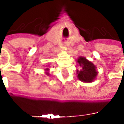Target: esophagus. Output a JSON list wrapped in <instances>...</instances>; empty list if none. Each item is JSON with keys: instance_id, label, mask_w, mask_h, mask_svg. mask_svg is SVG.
I'll use <instances>...</instances> for the list:
<instances>
[{"instance_id": "obj_1", "label": "esophagus", "mask_w": 124, "mask_h": 124, "mask_svg": "<svg viewBox=\"0 0 124 124\" xmlns=\"http://www.w3.org/2000/svg\"><path fill=\"white\" fill-rule=\"evenodd\" d=\"M64 46H65V47H67V44H64Z\"/></svg>"}]
</instances>
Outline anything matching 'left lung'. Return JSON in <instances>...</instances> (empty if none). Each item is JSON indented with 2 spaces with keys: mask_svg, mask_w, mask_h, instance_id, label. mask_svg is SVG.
Wrapping results in <instances>:
<instances>
[{
  "mask_svg": "<svg viewBox=\"0 0 124 124\" xmlns=\"http://www.w3.org/2000/svg\"><path fill=\"white\" fill-rule=\"evenodd\" d=\"M77 62L80 67V70H77L78 79L85 83L93 82L98 75L96 67L93 63L88 61L85 57H80Z\"/></svg>",
  "mask_w": 124,
  "mask_h": 124,
  "instance_id": "1",
  "label": "left lung"
}]
</instances>
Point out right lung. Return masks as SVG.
I'll list each match as a JSON object with an SVG mask.
<instances>
[{"label":"right lung","mask_w":124,"mask_h":124,"mask_svg":"<svg viewBox=\"0 0 124 124\" xmlns=\"http://www.w3.org/2000/svg\"><path fill=\"white\" fill-rule=\"evenodd\" d=\"M45 70H46V71H47V70H49V69H48V68H46V69H45ZM46 75H49V72H46Z\"/></svg>","instance_id":"obj_1"}]
</instances>
